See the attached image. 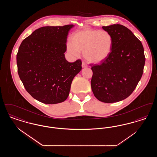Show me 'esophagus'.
I'll return each mask as SVG.
<instances>
[{
  "label": "esophagus",
  "instance_id": "34e87169",
  "mask_svg": "<svg viewBox=\"0 0 157 157\" xmlns=\"http://www.w3.org/2000/svg\"><path fill=\"white\" fill-rule=\"evenodd\" d=\"M82 67H83H83H88V65H87V64H86L84 62H82Z\"/></svg>",
  "mask_w": 157,
  "mask_h": 157
}]
</instances>
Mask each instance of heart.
Instances as JSON below:
<instances>
[{
  "mask_svg": "<svg viewBox=\"0 0 157 157\" xmlns=\"http://www.w3.org/2000/svg\"><path fill=\"white\" fill-rule=\"evenodd\" d=\"M113 38L104 30L86 29L75 33L67 43V51L71 56L78 57L80 51L90 62L100 63L104 61L112 50Z\"/></svg>",
  "mask_w": 157,
  "mask_h": 157,
  "instance_id": "b5f03b06",
  "label": "heart"
}]
</instances>
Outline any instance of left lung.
Returning <instances> with one entry per match:
<instances>
[{
    "mask_svg": "<svg viewBox=\"0 0 157 157\" xmlns=\"http://www.w3.org/2000/svg\"><path fill=\"white\" fill-rule=\"evenodd\" d=\"M113 38L109 56L92 66L91 88L99 101L113 103L128 97L142 77L145 57L141 42L120 24L102 26Z\"/></svg>",
    "mask_w": 157,
    "mask_h": 157,
    "instance_id": "1",
    "label": "left lung"
}]
</instances>
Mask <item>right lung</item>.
Wrapping results in <instances>:
<instances>
[{
  "mask_svg": "<svg viewBox=\"0 0 157 157\" xmlns=\"http://www.w3.org/2000/svg\"><path fill=\"white\" fill-rule=\"evenodd\" d=\"M74 25L44 26L25 39L16 55L17 72L27 92L38 101L55 104L65 101L71 83L82 69L80 59L67 60L68 32Z\"/></svg>",
  "mask_w": 157,
  "mask_h": 157,
  "instance_id": "1",
  "label": "right lung"
}]
</instances>
